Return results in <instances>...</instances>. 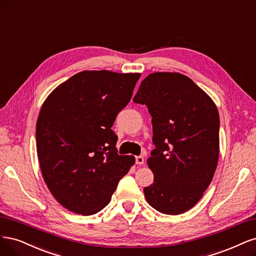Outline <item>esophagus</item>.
Masks as SVG:
<instances>
[{"label":"esophagus","mask_w":256,"mask_h":256,"mask_svg":"<svg viewBox=\"0 0 256 256\" xmlns=\"http://www.w3.org/2000/svg\"><path fill=\"white\" fill-rule=\"evenodd\" d=\"M135 162L137 164H144V158H142V156H136L135 158Z\"/></svg>","instance_id":"34e87169"}]
</instances>
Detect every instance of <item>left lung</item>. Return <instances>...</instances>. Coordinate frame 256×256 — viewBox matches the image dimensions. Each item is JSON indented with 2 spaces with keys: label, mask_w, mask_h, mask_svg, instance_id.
<instances>
[{
  "label": "left lung",
  "mask_w": 256,
  "mask_h": 256,
  "mask_svg": "<svg viewBox=\"0 0 256 256\" xmlns=\"http://www.w3.org/2000/svg\"><path fill=\"white\" fill-rule=\"evenodd\" d=\"M133 101L152 116L148 164L154 182L144 188L153 208L180 215L198 203L212 182L219 158V112L194 82L180 73L156 72L140 84Z\"/></svg>",
  "instance_id": "1"
}]
</instances>
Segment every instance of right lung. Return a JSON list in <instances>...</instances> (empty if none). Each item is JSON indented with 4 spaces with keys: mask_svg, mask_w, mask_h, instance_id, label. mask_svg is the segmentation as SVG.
I'll return each instance as SVG.
<instances>
[{
    "mask_svg": "<svg viewBox=\"0 0 256 256\" xmlns=\"http://www.w3.org/2000/svg\"><path fill=\"white\" fill-rule=\"evenodd\" d=\"M139 73L83 71L46 98L36 124L44 182L64 208L89 216L110 202L134 156L119 155L112 130Z\"/></svg>",
    "mask_w": 256,
    "mask_h": 256,
    "instance_id": "right-lung-1",
    "label": "right lung"
}]
</instances>
